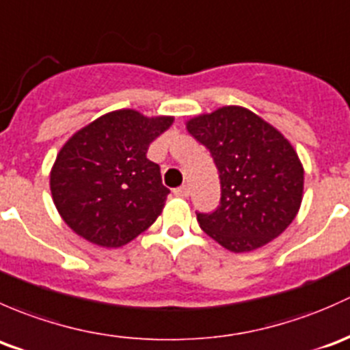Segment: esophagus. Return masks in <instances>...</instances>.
Here are the masks:
<instances>
[{"label": "esophagus", "instance_id": "34e87169", "mask_svg": "<svg viewBox=\"0 0 350 350\" xmlns=\"http://www.w3.org/2000/svg\"><path fill=\"white\" fill-rule=\"evenodd\" d=\"M174 193L176 197H182V199H185V197H189V187L187 185L178 187V189L174 190Z\"/></svg>", "mask_w": 350, "mask_h": 350}]
</instances>
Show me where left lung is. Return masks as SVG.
<instances>
[{"label":"left lung","instance_id":"left-lung-1","mask_svg":"<svg viewBox=\"0 0 350 350\" xmlns=\"http://www.w3.org/2000/svg\"><path fill=\"white\" fill-rule=\"evenodd\" d=\"M185 126L211 151L221 178V205L197 214L202 230L232 253L271 243L304 199V165L291 143L243 106H222Z\"/></svg>","mask_w":350,"mask_h":350}]
</instances>
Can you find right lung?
Returning <instances> with one entry per match:
<instances>
[{
    "instance_id": "1",
    "label": "right lung",
    "mask_w": 350,
    "mask_h": 350,
    "mask_svg": "<svg viewBox=\"0 0 350 350\" xmlns=\"http://www.w3.org/2000/svg\"><path fill=\"white\" fill-rule=\"evenodd\" d=\"M172 122L118 109L67 139L50 170V192L68 228L96 246L121 247L157 221L170 190L146 151Z\"/></svg>"
}]
</instances>
